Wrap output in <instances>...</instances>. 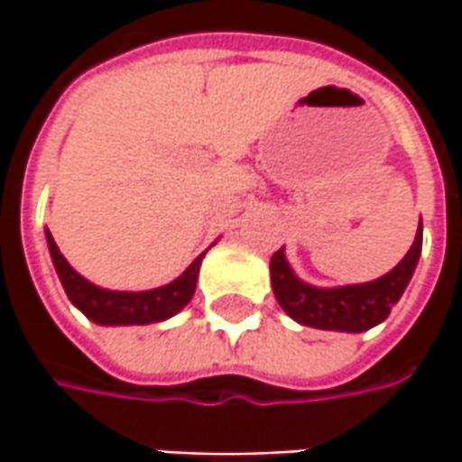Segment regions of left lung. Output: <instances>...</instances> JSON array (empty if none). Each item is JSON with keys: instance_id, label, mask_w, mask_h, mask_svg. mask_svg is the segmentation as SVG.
I'll return each instance as SVG.
<instances>
[{"instance_id": "obj_1", "label": "left lung", "mask_w": 462, "mask_h": 462, "mask_svg": "<svg viewBox=\"0 0 462 462\" xmlns=\"http://www.w3.org/2000/svg\"><path fill=\"white\" fill-rule=\"evenodd\" d=\"M419 257H421V226L417 228V236L406 257L378 280L339 285V288H316L295 275L293 267L285 259V246L277 249L270 259V277L280 309L293 321L303 327L327 328V331L360 334L388 319L391 309L399 303V298L414 275Z\"/></svg>"}]
</instances>
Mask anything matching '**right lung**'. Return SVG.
Instances as JSON below:
<instances>
[{
    "instance_id": "right-lung-1",
    "label": "right lung",
    "mask_w": 462,
    "mask_h": 462,
    "mask_svg": "<svg viewBox=\"0 0 462 462\" xmlns=\"http://www.w3.org/2000/svg\"><path fill=\"white\" fill-rule=\"evenodd\" d=\"M45 241H48V252L53 259L56 275L61 280L69 300L89 321H95L99 327H134V324L143 327V324H159V321L171 319L174 313H180L192 300L200 262L205 257V254H200L182 275L167 282V285H162V288L131 293V291H107V288H99L95 282H89L87 277H81L66 262L48 228H45Z\"/></svg>"
}]
</instances>
